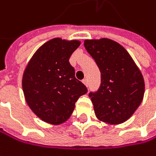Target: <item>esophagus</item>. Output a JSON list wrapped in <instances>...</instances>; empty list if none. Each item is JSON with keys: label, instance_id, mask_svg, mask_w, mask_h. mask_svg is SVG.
I'll list each match as a JSON object with an SVG mask.
<instances>
[{"label": "esophagus", "instance_id": "obj_1", "mask_svg": "<svg viewBox=\"0 0 156 156\" xmlns=\"http://www.w3.org/2000/svg\"><path fill=\"white\" fill-rule=\"evenodd\" d=\"M82 82H83L87 87H88V79H87V78H84V79L82 80Z\"/></svg>", "mask_w": 156, "mask_h": 156}]
</instances>
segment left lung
<instances>
[{
  "instance_id": "left-lung-1",
  "label": "left lung",
  "mask_w": 156,
  "mask_h": 156,
  "mask_svg": "<svg viewBox=\"0 0 156 156\" xmlns=\"http://www.w3.org/2000/svg\"><path fill=\"white\" fill-rule=\"evenodd\" d=\"M84 46L101 72L98 90L88 94L96 117L110 124L126 121L143 100L145 83L140 70L129 52L112 40H86Z\"/></svg>"
}]
</instances>
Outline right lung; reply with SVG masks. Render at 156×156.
I'll return each mask as SVG.
<instances>
[{"label":"right lung","instance_id":"add662e5","mask_svg":"<svg viewBox=\"0 0 156 156\" xmlns=\"http://www.w3.org/2000/svg\"><path fill=\"white\" fill-rule=\"evenodd\" d=\"M80 42L54 38L43 44L27 64L22 79L26 101L41 120L59 125L72 114L75 103L87 93L69 60Z\"/></svg>","mask_w":156,"mask_h":156}]
</instances>
